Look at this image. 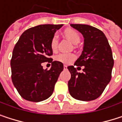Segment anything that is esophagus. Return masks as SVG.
I'll use <instances>...</instances> for the list:
<instances>
[{
	"label": "esophagus",
	"instance_id": "esophagus-1",
	"mask_svg": "<svg viewBox=\"0 0 122 122\" xmlns=\"http://www.w3.org/2000/svg\"><path fill=\"white\" fill-rule=\"evenodd\" d=\"M67 68V65H64V70H66Z\"/></svg>",
	"mask_w": 122,
	"mask_h": 122
}]
</instances>
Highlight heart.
<instances>
[{"label":"heart","mask_w":122,"mask_h":122,"mask_svg":"<svg viewBox=\"0 0 122 122\" xmlns=\"http://www.w3.org/2000/svg\"><path fill=\"white\" fill-rule=\"evenodd\" d=\"M64 34L74 44H77L80 41V35L78 34L77 31L73 29L68 28L65 30L64 32ZM57 44H58L57 35H55L52 37L51 42H50V47L52 50H55L57 49ZM75 58H76L75 55L71 54V53H61L56 57V60L63 64H70L75 60Z\"/></svg>","instance_id":"b5f03b06"}]
</instances>
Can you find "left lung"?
Here are the masks:
<instances>
[{"instance_id": "8db88e82", "label": "left lung", "mask_w": 122, "mask_h": 122, "mask_svg": "<svg viewBox=\"0 0 122 122\" xmlns=\"http://www.w3.org/2000/svg\"><path fill=\"white\" fill-rule=\"evenodd\" d=\"M84 37V46L74 65L84 66L83 72H77L74 66H68L71 79L68 82L70 95L78 100L92 101L98 98L109 83L114 66L112 49L100 30L88 25L70 24Z\"/></svg>"}]
</instances>
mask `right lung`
Instances as JSON below:
<instances>
[{
	"label": "right lung",
	"instance_id": "right-lung-1",
	"mask_svg": "<svg viewBox=\"0 0 122 122\" xmlns=\"http://www.w3.org/2000/svg\"><path fill=\"white\" fill-rule=\"evenodd\" d=\"M62 25H40L25 30L15 44L10 61L12 82L25 99L38 102L49 98L63 70V64L52 61L50 42ZM52 63L47 71L41 63Z\"/></svg>",
	"mask_w": 122,
	"mask_h": 122
}]
</instances>
